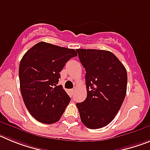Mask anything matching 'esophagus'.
<instances>
[{"mask_svg": "<svg viewBox=\"0 0 150 150\" xmlns=\"http://www.w3.org/2000/svg\"><path fill=\"white\" fill-rule=\"evenodd\" d=\"M74 91H75V90H74V88H73V89H70V92H71V94H74Z\"/></svg>", "mask_w": 150, "mask_h": 150, "instance_id": "34e87169", "label": "esophagus"}]
</instances>
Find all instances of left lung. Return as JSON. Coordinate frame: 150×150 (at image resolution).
<instances>
[{
    "mask_svg": "<svg viewBox=\"0 0 150 150\" xmlns=\"http://www.w3.org/2000/svg\"><path fill=\"white\" fill-rule=\"evenodd\" d=\"M76 52L86 72L87 97L76 104L80 119L87 128H103L114 119L123 103L126 69L110 51L78 49Z\"/></svg>",
    "mask_w": 150,
    "mask_h": 150,
    "instance_id": "1",
    "label": "left lung"
}]
</instances>
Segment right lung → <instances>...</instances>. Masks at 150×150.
Returning a JSON list of instances; mask_svg holds the SVG:
<instances>
[{"mask_svg":"<svg viewBox=\"0 0 150 150\" xmlns=\"http://www.w3.org/2000/svg\"><path fill=\"white\" fill-rule=\"evenodd\" d=\"M76 55L73 49L40 42L22 57L18 69L21 93L28 112L40 122L59 121L71 101L62 85L57 84L65 64Z\"/></svg>","mask_w":150,"mask_h":150,"instance_id":"obj_1","label":"right lung"}]
</instances>
